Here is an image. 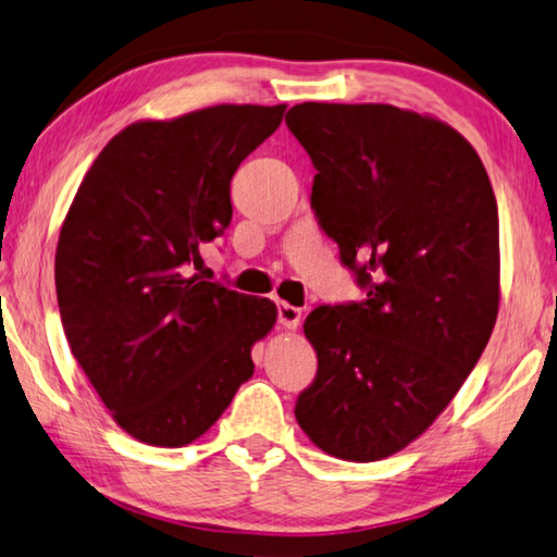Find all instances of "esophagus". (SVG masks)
Wrapping results in <instances>:
<instances>
[{"mask_svg": "<svg viewBox=\"0 0 557 557\" xmlns=\"http://www.w3.org/2000/svg\"><path fill=\"white\" fill-rule=\"evenodd\" d=\"M299 317H302V310H299V307L287 305V302L277 305V322L282 326H287V330H297Z\"/></svg>", "mask_w": 557, "mask_h": 557, "instance_id": "esophagus-1", "label": "esophagus"}]
</instances>
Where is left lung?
<instances>
[{
    "instance_id": "8db88e82",
    "label": "left lung",
    "mask_w": 557,
    "mask_h": 557,
    "mask_svg": "<svg viewBox=\"0 0 557 557\" xmlns=\"http://www.w3.org/2000/svg\"><path fill=\"white\" fill-rule=\"evenodd\" d=\"M312 210L364 289L320 305L295 417L322 451L379 461L421 436L473 372L498 314V206L469 140L389 103H297Z\"/></svg>"
}]
</instances>
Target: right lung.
<instances>
[{"label":"right lung","instance_id":"right-lung-1","mask_svg":"<svg viewBox=\"0 0 557 557\" xmlns=\"http://www.w3.org/2000/svg\"><path fill=\"white\" fill-rule=\"evenodd\" d=\"M285 106H210L140 121L84 175L57 247L61 324L78 367L131 436L185 446L252 376L275 302L193 275L233 218L231 181Z\"/></svg>","mask_w":557,"mask_h":557}]
</instances>
